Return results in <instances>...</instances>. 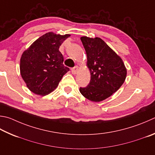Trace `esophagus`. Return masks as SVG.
<instances>
[{
  "label": "esophagus",
  "instance_id": "34e87169",
  "mask_svg": "<svg viewBox=\"0 0 155 155\" xmlns=\"http://www.w3.org/2000/svg\"><path fill=\"white\" fill-rule=\"evenodd\" d=\"M78 66H76L74 67V68H72L71 69V71H72V73L73 74H77V72H78Z\"/></svg>",
  "mask_w": 155,
  "mask_h": 155
}]
</instances>
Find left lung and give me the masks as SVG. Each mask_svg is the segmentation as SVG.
I'll list each match as a JSON object with an SVG mask.
<instances>
[{
	"label": "left lung",
	"instance_id": "obj_1",
	"mask_svg": "<svg viewBox=\"0 0 155 155\" xmlns=\"http://www.w3.org/2000/svg\"><path fill=\"white\" fill-rule=\"evenodd\" d=\"M87 53V67L91 80L86 87H80L84 97L98 102L116 92L125 82L127 68L123 60L99 37H81Z\"/></svg>",
	"mask_w": 155,
	"mask_h": 155
}]
</instances>
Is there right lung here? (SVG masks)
Masks as SVG:
<instances>
[{
  "label": "right lung",
  "mask_w": 155,
  "mask_h": 155,
  "mask_svg": "<svg viewBox=\"0 0 155 155\" xmlns=\"http://www.w3.org/2000/svg\"><path fill=\"white\" fill-rule=\"evenodd\" d=\"M70 35L45 34L22 53L20 74L34 94L46 95L55 90L63 76L69 71L64 66V57L59 48Z\"/></svg>",
  "instance_id": "obj_1"
}]
</instances>
